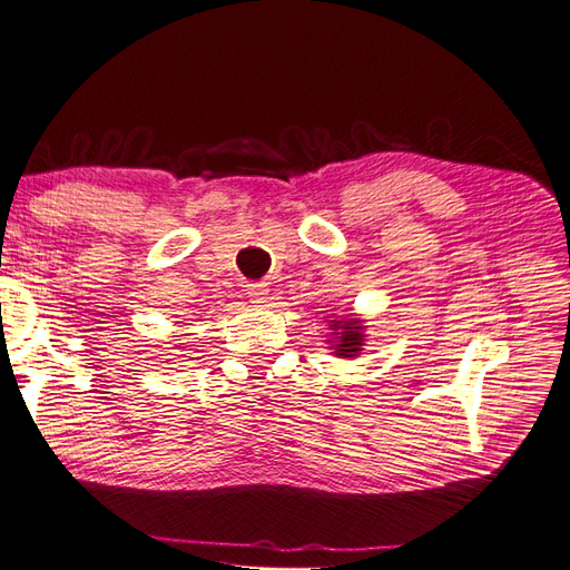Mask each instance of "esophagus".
Segmentation results:
<instances>
[{"label":"esophagus","instance_id":"obj_1","mask_svg":"<svg viewBox=\"0 0 570 570\" xmlns=\"http://www.w3.org/2000/svg\"><path fill=\"white\" fill-rule=\"evenodd\" d=\"M247 298H250L253 303H267V298H269V284H265V282H255V284H247Z\"/></svg>","mask_w":570,"mask_h":570}]
</instances>
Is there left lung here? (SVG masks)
<instances>
[{
	"mask_svg": "<svg viewBox=\"0 0 570 570\" xmlns=\"http://www.w3.org/2000/svg\"><path fill=\"white\" fill-rule=\"evenodd\" d=\"M330 330L332 337L327 342L334 356L354 358L363 352V346H366V323L356 315L330 320Z\"/></svg>",
	"mask_w": 570,
	"mask_h": 570,
	"instance_id": "obj_1",
	"label": "left lung"
}]
</instances>
